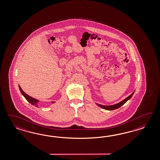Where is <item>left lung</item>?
<instances>
[{
  "mask_svg": "<svg viewBox=\"0 0 160 160\" xmlns=\"http://www.w3.org/2000/svg\"><path fill=\"white\" fill-rule=\"evenodd\" d=\"M134 92H135V91H133V92L132 94H131L129 96H128L127 98H126L125 99L122 100V101L119 102V103H116V104H114V105L109 106L102 105L98 104V103H96V105L98 106L99 107L101 108L102 109L108 110H115V109H118V108H120L121 106L123 105L124 103H125L127 102L128 101L129 99H130L131 98V97H132L133 95L134 94Z\"/></svg>",
  "mask_w": 160,
  "mask_h": 160,
  "instance_id": "8db88e82",
  "label": "left lung"
}]
</instances>
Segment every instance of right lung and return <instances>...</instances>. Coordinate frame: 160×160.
<instances>
[{
	"instance_id": "1",
	"label": "right lung",
	"mask_w": 160,
	"mask_h": 160,
	"mask_svg": "<svg viewBox=\"0 0 160 160\" xmlns=\"http://www.w3.org/2000/svg\"><path fill=\"white\" fill-rule=\"evenodd\" d=\"M18 87H19V89H20L21 94L25 97V98L30 103H31L32 105L38 107V103H39V100L36 99L35 98H32V97H30L29 95H28L25 92H24V91H23V90H22V88H21V87L20 86H18ZM51 103H55V102L52 101Z\"/></svg>"
}]
</instances>
